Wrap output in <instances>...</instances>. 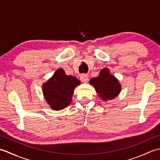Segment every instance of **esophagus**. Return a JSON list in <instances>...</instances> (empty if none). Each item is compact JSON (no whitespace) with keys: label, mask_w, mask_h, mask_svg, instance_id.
<instances>
[{"label":"esophagus","mask_w":160,"mask_h":160,"mask_svg":"<svg viewBox=\"0 0 160 160\" xmlns=\"http://www.w3.org/2000/svg\"><path fill=\"white\" fill-rule=\"evenodd\" d=\"M80 80L82 82H87L88 80H89V78L88 76L86 74H82L80 76Z\"/></svg>","instance_id":"1"}]
</instances>
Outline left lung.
Wrapping results in <instances>:
<instances>
[{
	"label": "left lung",
	"instance_id": "left-lung-1",
	"mask_svg": "<svg viewBox=\"0 0 160 160\" xmlns=\"http://www.w3.org/2000/svg\"><path fill=\"white\" fill-rule=\"evenodd\" d=\"M89 83L94 87L98 96L102 100L113 99L121 91L119 81L110 73L107 68L102 69L98 77L91 78Z\"/></svg>",
	"mask_w": 160,
	"mask_h": 160
}]
</instances>
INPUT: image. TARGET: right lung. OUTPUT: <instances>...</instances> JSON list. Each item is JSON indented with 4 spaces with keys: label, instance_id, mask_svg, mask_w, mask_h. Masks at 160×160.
<instances>
[{
    "label": "right lung",
    "instance_id": "obj_1",
    "mask_svg": "<svg viewBox=\"0 0 160 160\" xmlns=\"http://www.w3.org/2000/svg\"><path fill=\"white\" fill-rule=\"evenodd\" d=\"M80 84V80L76 77L67 76L62 69H59L43 84V95L52 109H63L72 101L74 89Z\"/></svg>",
    "mask_w": 160,
    "mask_h": 160
}]
</instances>
